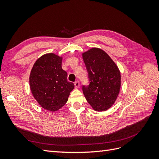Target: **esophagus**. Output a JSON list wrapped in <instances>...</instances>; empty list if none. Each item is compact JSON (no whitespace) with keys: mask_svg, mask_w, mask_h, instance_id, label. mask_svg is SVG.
<instances>
[{"mask_svg":"<svg viewBox=\"0 0 159 159\" xmlns=\"http://www.w3.org/2000/svg\"><path fill=\"white\" fill-rule=\"evenodd\" d=\"M74 85H75V88H78L80 87V82L78 81H75V82H74Z\"/></svg>","mask_w":159,"mask_h":159,"instance_id":"esophagus-1","label":"esophagus"}]
</instances>
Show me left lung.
Returning a JSON list of instances; mask_svg holds the SVG:
<instances>
[{"instance_id": "obj_1", "label": "left lung", "mask_w": 159, "mask_h": 159, "mask_svg": "<svg viewBox=\"0 0 159 159\" xmlns=\"http://www.w3.org/2000/svg\"><path fill=\"white\" fill-rule=\"evenodd\" d=\"M83 60L88 73L89 84L82 85L88 102L98 111L112 106L121 88V74L106 52L93 48L84 52Z\"/></svg>"}]
</instances>
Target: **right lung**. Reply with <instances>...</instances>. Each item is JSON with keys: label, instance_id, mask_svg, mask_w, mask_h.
Segmentation results:
<instances>
[{"label": "right lung", "instance_id": "1", "mask_svg": "<svg viewBox=\"0 0 159 159\" xmlns=\"http://www.w3.org/2000/svg\"><path fill=\"white\" fill-rule=\"evenodd\" d=\"M62 57L53 53L38 58L31 70L29 82L34 98L44 109L55 111L67 102L74 84L68 81L61 68Z\"/></svg>", "mask_w": 159, "mask_h": 159}]
</instances>
